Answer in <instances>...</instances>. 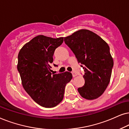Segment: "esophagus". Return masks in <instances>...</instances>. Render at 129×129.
<instances>
[{"instance_id": "esophagus-1", "label": "esophagus", "mask_w": 129, "mask_h": 129, "mask_svg": "<svg viewBox=\"0 0 129 129\" xmlns=\"http://www.w3.org/2000/svg\"><path fill=\"white\" fill-rule=\"evenodd\" d=\"M72 74H73V76L74 77H75V76H77V74L75 73V72H74V71H73V72H72Z\"/></svg>"}]
</instances>
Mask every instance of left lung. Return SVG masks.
<instances>
[{
    "mask_svg": "<svg viewBox=\"0 0 129 129\" xmlns=\"http://www.w3.org/2000/svg\"><path fill=\"white\" fill-rule=\"evenodd\" d=\"M64 42L84 70L85 84L78 88L79 93L85 99H97L110 80L114 63L109 46L99 35L87 29L64 38Z\"/></svg>",
    "mask_w": 129,
    "mask_h": 129,
    "instance_id": "8db88e82",
    "label": "left lung"
}]
</instances>
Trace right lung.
<instances>
[{"instance_id": "add662e5", "label": "right lung", "mask_w": 129, "mask_h": 129, "mask_svg": "<svg viewBox=\"0 0 129 129\" xmlns=\"http://www.w3.org/2000/svg\"><path fill=\"white\" fill-rule=\"evenodd\" d=\"M63 38L38 35L26 44L19 52L17 68L24 89L42 107H54L62 100L65 87L73 78L71 73H51L55 50ZM55 67L56 65L54 64Z\"/></svg>"}]
</instances>
